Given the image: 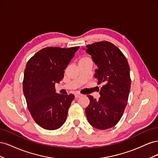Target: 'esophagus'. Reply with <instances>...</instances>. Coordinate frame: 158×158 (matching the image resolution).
<instances>
[{"mask_svg": "<svg viewBox=\"0 0 158 158\" xmlns=\"http://www.w3.org/2000/svg\"><path fill=\"white\" fill-rule=\"evenodd\" d=\"M82 94H80V93H76L75 94V98H80L81 96H82Z\"/></svg>", "mask_w": 158, "mask_h": 158, "instance_id": "obj_1", "label": "esophagus"}]
</instances>
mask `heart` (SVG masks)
<instances>
[{
    "label": "heart",
    "mask_w": 158,
    "mask_h": 158,
    "mask_svg": "<svg viewBox=\"0 0 158 158\" xmlns=\"http://www.w3.org/2000/svg\"><path fill=\"white\" fill-rule=\"evenodd\" d=\"M91 60V59L89 56H88L86 55H84V56L80 57V59L79 60V63L80 62H84V61H88V60Z\"/></svg>",
    "instance_id": "1"
}]
</instances>
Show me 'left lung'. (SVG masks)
Returning a JSON list of instances; mask_svg holds the SVG:
<instances>
[{
    "mask_svg": "<svg viewBox=\"0 0 158 158\" xmlns=\"http://www.w3.org/2000/svg\"><path fill=\"white\" fill-rule=\"evenodd\" d=\"M86 47L85 52L98 67L95 78L103 85L99 99L88 95L89 104L85 114L92 127L106 130L117 125L127 106L131 84L130 67L125 56L111 42H96Z\"/></svg>",
    "mask_w": 158,
    "mask_h": 158,
    "instance_id": "8db88e82",
    "label": "left lung"
}]
</instances>
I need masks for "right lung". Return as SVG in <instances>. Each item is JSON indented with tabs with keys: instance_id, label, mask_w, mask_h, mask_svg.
<instances>
[{
	"instance_id": "right-lung-1",
	"label": "right lung",
	"mask_w": 158,
	"mask_h": 158,
	"mask_svg": "<svg viewBox=\"0 0 158 158\" xmlns=\"http://www.w3.org/2000/svg\"><path fill=\"white\" fill-rule=\"evenodd\" d=\"M79 47H45L27 63L23 94L33 120L46 130H56L66 121L74 95L56 94L55 85L63 78L64 70Z\"/></svg>"
}]
</instances>
